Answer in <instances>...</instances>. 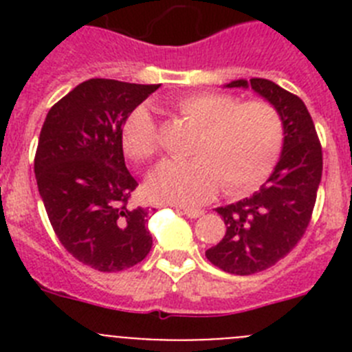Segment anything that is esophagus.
<instances>
[{
    "label": "esophagus",
    "mask_w": 352,
    "mask_h": 352,
    "mask_svg": "<svg viewBox=\"0 0 352 352\" xmlns=\"http://www.w3.org/2000/svg\"><path fill=\"white\" fill-rule=\"evenodd\" d=\"M183 213L188 217V219H199L201 214H204L203 210H194V208H183Z\"/></svg>",
    "instance_id": "obj_1"
}]
</instances>
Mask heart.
<instances>
[{
    "instance_id": "1",
    "label": "heart",
    "mask_w": 352,
    "mask_h": 352,
    "mask_svg": "<svg viewBox=\"0 0 352 352\" xmlns=\"http://www.w3.org/2000/svg\"><path fill=\"white\" fill-rule=\"evenodd\" d=\"M170 109L197 126L186 162H164L148 179L157 201L201 204L219 190L238 195L268 178L284 144V123L264 100L239 102L223 93H190L173 100ZM121 146L132 160L148 162L158 153V129L153 114L139 105L121 129Z\"/></svg>"
}]
</instances>
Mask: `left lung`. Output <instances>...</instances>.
Listing matches in <instances>:
<instances>
[{
    "mask_svg": "<svg viewBox=\"0 0 352 352\" xmlns=\"http://www.w3.org/2000/svg\"><path fill=\"white\" fill-rule=\"evenodd\" d=\"M264 96L284 123V148L268 182L234 204L217 208L226 234L206 257L232 275H254L284 259L303 238L322 176V148L309 109L300 96L268 79L232 80Z\"/></svg>",
    "mask_w": 352,
    "mask_h": 352,
    "instance_id": "8db88e82",
    "label": "left lung"
}]
</instances>
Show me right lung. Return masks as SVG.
Listing matches in <instances>:
<instances>
[{
	"label": "right lung",
	"mask_w": 352,
	"mask_h": 352,
	"mask_svg": "<svg viewBox=\"0 0 352 352\" xmlns=\"http://www.w3.org/2000/svg\"><path fill=\"white\" fill-rule=\"evenodd\" d=\"M160 88L89 79L56 102L40 130L35 176L56 236L70 256L104 273L141 263L151 250L149 210L121 146L126 116Z\"/></svg>",
	"instance_id": "obj_1"
}]
</instances>
